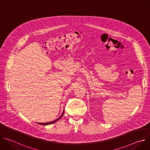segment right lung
Here are the masks:
<instances>
[{"instance_id":"add662e5","label":"right lung","mask_w":150,"mask_h":150,"mask_svg":"<svg viewBox=\"0 0 150 150\" xmlns=\"http://www.w3.org/2000/svg\"><path fill=\"white\" fill-rule=\"evenodd\" d=\"M64 111H65V110H63V112L62 115H61L59 118H57V119H56V120H53V121H52V122H47V123H38L40 124V125H50V124H52V123H55L56 121H57L58 120H59V119L63 116V113H64Z\"/></svg>"}]
</instances>
